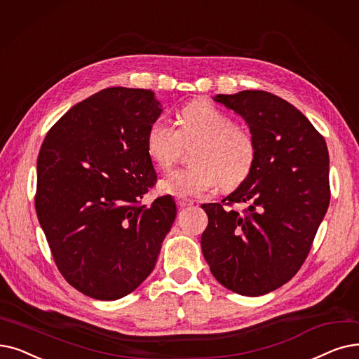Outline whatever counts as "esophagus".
I'll return each instance as SVG.
<instances>
[{
  "label": "esophagus",
  "instance_id": "1",
  "mask_svg": "<svg viewBox=\"0 0 359 359\" xmlns=\"http://www.w3.org/2000/svg\"><path fill=\"white\" fill-rule=\"evenodd\" d=\"M176 204H177L179 208H186V207L194 205V202H192V201H188V199H180V198H177Z\"/></svg>",
  "mask_w": 359,
  "mask_h": 359
}]
</instances>
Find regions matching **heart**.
Masks as SVG:
<instances>
[{
    "mask_svg": "<svg viewBox=\"0 0 359 359\" xmlns=\"http://www.w3.org/2000/svg\"><path fill=\"white\" fill-rule=\"evenodd\" d=\"M179 129L163 118L148 128L145 148L152 164L167 170L180 152V144H195L189 154L191 167L175 170L160 182L163 194L195 198L214 191L235 189L255 164L257 147L246 129L233 126V120L208 101H194L179 116Z\"/></svg>",
    "mask_w": 359,
    "mask_h": 359,
    "instance_id": "obj_1",
    "label": "heart"
}]
</instances>
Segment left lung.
Returning <instances> with one entry per match:
<instances>
[{
  "label": "left lung",
  "mask_w": 359,
  "mask_h": 359,
  "mask_svg": "<svg viewBox=\"0 0 359 359\" xmlns=\"http://www.w3.org/2000/svg\"><path fill=\"white\" fill-rule=\"evenodd\" d=\"M214 101L246 121L257 158L249 177L222 201L202 204L201 248L229 290L261 296L298 273L330 204L324 137L292 104L266 90L218 93ZM248 201L239 215L224 205Z\"/></svg>",
  "instance_id": "8db88e82"
}]
</instances>
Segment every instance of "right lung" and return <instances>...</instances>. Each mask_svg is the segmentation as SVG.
<instances>
[{
    "instance_id": "1",
    "label": "right lung",
    "mask_w": 359,
    "mask_h": 359,
    "mask_svg": "<svg viewBox=\"0 0 359 359\" xmlns=\"http://www.w3.org/2000/svg\"><path fill=\"white\" fill-rule=\"evenodd\" d=\"M161 111L149 89L107 88L72 107L41 147L38 220L60 273L89 298L133 292L173 226L170 195L141 204L157 180L145 137Z\"/></svg>"
}]
</instances>
